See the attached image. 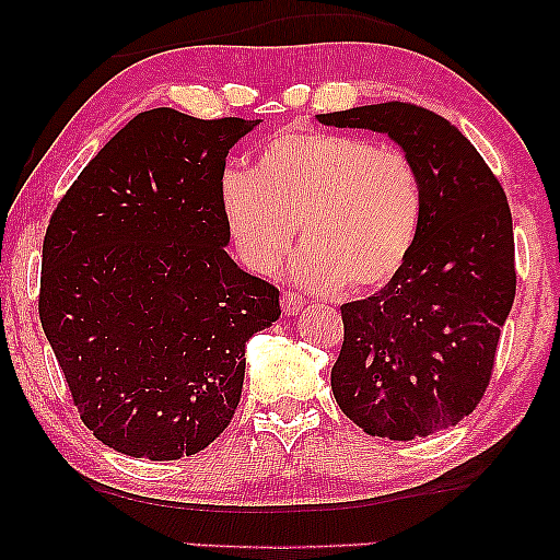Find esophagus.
<instances>
[{
	"label": "esophagus",
	"mask_w": 560,
	"mask_h": 560,
	"mask_svg": "<svg viewBox=\"0 0 560 560\" xmlns=\"http://www.w3.org/2000/svg\"><path fill=\"white\" fill-rule=\"evenodd\" d=\"M280 305H282V313H285V316H298V313L303 311L305 301H303V295L293 293V290H285V293L280 295Z\"/></svg>",
	"instance_id": "1"
}]
</instances>
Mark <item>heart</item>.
<instances>
[{"label":"heart","instance_id":"heart-1","mask_svg":"<svg viewBox=\"0 0 560 560\" xmlns=\"http://www.w3.org/2000/svg\"><path fill=\"white\" fill-rule=\"evenodd\" d=\"M219 201L236 255L270 275L305 252L295 278L316 290H372L402 270L423 224V183L408 152L366 137L288 129L252 171L226 167Z\"/></svg>","mask_w":560,"mask_h":560}]
</instances>
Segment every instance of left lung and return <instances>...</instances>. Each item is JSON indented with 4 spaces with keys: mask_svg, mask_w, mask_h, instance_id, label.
I'll use <instances>...</instances> for the list:
<instances>
[{
    "mask_svg": "<svg viewBox=\"0 0 560 560\" xmlns=\"http://www.w3.org/2000/svg\"><path fill=\"white\" fill-rule=\"evenodd\" d=\"M318 121L387 135L420 173L416 249L385 288L341 305L331 389L364 433L425 439L474 412L492 380L517 282L508 196L477 148L423 106L370 104Z\"/></svg>",
    "mask_w": 560,
    "mask_h": 560,
    "instance_id": "8db88e82",
    "label": "left lung"
}]
</instances>
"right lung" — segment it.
I'll return each instance as SVG.
<instances>
[{
    "label": "right lung",
    "instance_id": "obj_1",
    "mask_svg": "<svg viewBox=\"0 0 560 560\" xmlns=\"http://www.w3.org/2000/svg\"><path fill=\"white\" fill-rule=\"evenodd\" d=\"M257 125L137 114L52 211L40 324L83 425L119 454L175 462L217 441L244 347L280 318V290L224 249L219 180Z\"/></svg>",
    "mask_w": 560,
    "mask_h": 560
}]
</instances>
